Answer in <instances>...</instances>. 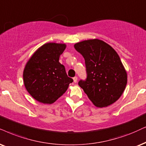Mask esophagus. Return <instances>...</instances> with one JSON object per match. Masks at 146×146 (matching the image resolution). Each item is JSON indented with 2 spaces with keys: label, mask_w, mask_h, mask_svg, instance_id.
<instances>
[{
  "label": "esophagus",
  "mask_w": 146,
  "mask_h": 146,
  "mask_svg": "<svg viewBox=\"0 0 146 146\" xmlns=\"http://www.w3.org/2000/svg\"><path fill=\"white\" fill-rule=\"evenodd\" d=\"M73 82H74V83H77V77H73Z\"/></svg>",
  "instance_id": "esophagus-1"
}]
</instances>
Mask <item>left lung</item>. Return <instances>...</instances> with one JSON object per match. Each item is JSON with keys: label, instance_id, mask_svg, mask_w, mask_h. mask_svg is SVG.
<instances>
[{"label": "left lung", "instance_id": "obj_1", "mask_svg": "<svg viewBox=\"0 0 146 146\" xmlns=\"http://www.w3.org/2000/svg\"><path fill=\"white\" fill-rule=\"evenodd\" d=\"M74 47L84 56L86 67L87 78L78 84L92 103L102 108L118 100L126 87L127 75L117 52L98 39L84 40Z\"/></svg>", "mask_w": 146, "mask_h": 146}]
</instances>
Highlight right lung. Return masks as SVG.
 I'll return each instance as SVG.
<instances>
[{
	"mask_svg": "<svg viewBox=\"0 0 146 146\" xmlns=\"http://www.w3.org/2000/svg\"><path fill=\"white\" fill-rule=\"evenodd\" d=\"M65 48L64 44L46 43L35 52L25 64L24 85L29 94L38 102L52 104L73 82L59 62V57Z\"/></svg>",
	"mask_w": 146,
	"mask_h": 146,
	"instance_id": "obj_1",
	"label": "right lung"
}]
</instances>
